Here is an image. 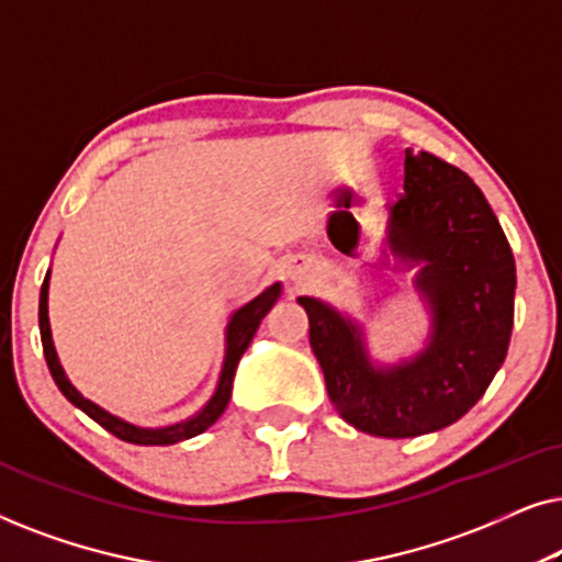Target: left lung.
Listing matches in <instances>:
<instances>
[{
	"label": "left lung",
	"mask_w": 562,
	"mask_h": 562,
	"mask_svg": "<svg viewBox=\"0 0 562 562\" xmlns=\"http://www.w3.org/2000/svg\"><path fill=\"white\" fill-rule=\"evenodd\" d=\"M389 248L402 260H425L417 289L432 306V335L409 363L373 368L350 319L319 299L299 296V304L340 417L360 432L398 440L452 425L488 389L509 350L517 271L483 191L425 150L404 156Z\"/></svg>",
	"instance_id": "obj_1"
}]
</instances>
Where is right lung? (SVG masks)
Returning a JSON list of instances; mask_svg holds the SVG:
<instances>
[{"label":"right lung","mask_w":562,"mask_h":562,"mask_svg":"<svg viewBox=\"0 0 562 562\" xmlns=\"http://www.w3.org/2000/svg\"><path fill=\"white\" fill-rule=\"evenodd\" d=\"M48 279H50V271L45 273V281L41 286V310H37V319H41L43 352H45V363H48V371L53 375V381H56L60 394H64L74 406H79L83 414H89V417L94 419L97 425H102L106 432H112L114 437H120V440L133 442V445H173V442L189 440V437L202 435L204 429H210L214 422L220 419V414L225 412V406L229 402V394H233L235 368H237V363H240L243 352L248 350V345L252 340V335H256L260 319L266 317L268 310H271V306L276 304V299H279V294H281L279 283H273L271 289H266L263 294L256 296L250 304H245L243 310H237L233 314V319H229V325H227V350H225V363H222L217 391H214V396L210 398V402H206L202 412L194 414V417L187 419V422H179V425L160 427V429H143V427L130 425V422H122L117 417H112L110 412L99 409L97 404H91L89 398H83L79 391L71 386V381L66 379L64 368H60V363H58L56 348H53V340H50Z\"/></svg>","instance_id":"right-lung-1"}]
</instances>
